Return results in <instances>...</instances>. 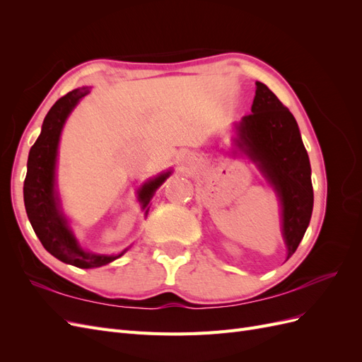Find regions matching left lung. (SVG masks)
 <instances>
[{
    "label": "left lung",
    "instance_id": "left-lung-1",
    "mask_svg": "<svg viewBox=\"0 0 362 362\" xmlns=\"http://www.w3.org/2000/svg\"><path fill=\"white\" fill-rule=\"evenodd\" d=\"M252 113L235 124L233 154L246 156L275 190L287 259L310 225L314 204L311 164L294 116L266 84L255 83Z\"/></svg>",
    "mask_w": 362,
    "mask_h": 362
}]
</instances>
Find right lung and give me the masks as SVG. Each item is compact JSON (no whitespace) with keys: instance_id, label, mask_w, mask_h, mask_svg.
Returning <instances> with one entry per match:
<instances>
[{"instance_id":"add662e5","label":"right lung","mask_w":362,"mask_h":362,"mask_svg":"<svg viewBox=\"0 0 362 362\" xmlns=\"http://www.w3.org/2000/svg\"><path fill=\"white\" fill-rule=\"evenodd\" d=\"M87 93H90V87H78L60 98L51 107L43 119L40 134L30 149L27 177L24 181L25 211L40 243L52 257L80 269L105 266L122 257L128 250L127 247L120 254L101 255L83 249L69 226L68 217L62 210L56 180L60 136L66 119ZM170 175L172 170L161 172L140 185L137 199L141 210L145 211V217L148 216V204L152 196Z\"/></svg>"}]
</instances>
